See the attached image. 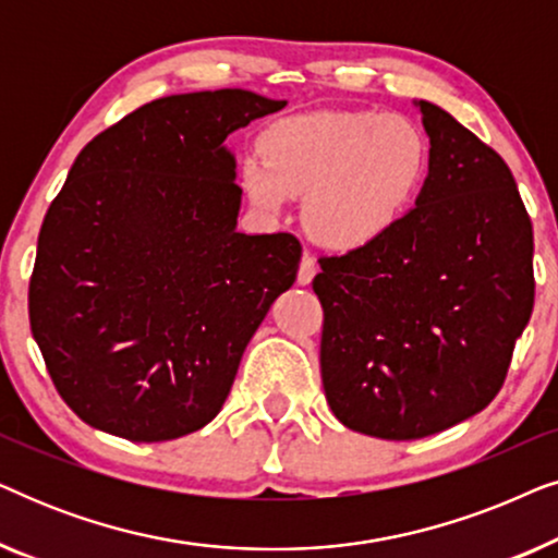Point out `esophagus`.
<instances>
[{"label":"esophagus","mask_w":558,"mask_h":558,"mask_svg":"<svg viewBox=\"0 0 558 558\" xmlns=\"http://www.w3.org/2000/svg\"><path fill=\"white\" fill-rule=\"evenodd\" d=\"M315 274H317V264H315V258H312L310 254H304L302 256V262H300V274H296V284L300 287H307L312 279H315Z\"/></svg>","instance_id":"obj_1"}]
</instances>
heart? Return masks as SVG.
Wrapping results in <instances>:
<instances>
[{
	"label": "heart",
	"instance_id": "1",
	"mask_svg": "<svg viewBox=\"0 0 558 558\" xmlns=\"http://www.w3.org/2000/svg\"><path fill=\"white\" fill-rule=\"evenodd\" d=\"M429 142L403 117L310 111L271 121L258 157L241 162V190L277 220L304 195V223L327 248L361 251L407 218L429 174Z\"/></svg>",
	"mask_w": 558,
	"mask_h": 558
}]
</instances>
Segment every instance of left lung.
<instances>
[{"label": "left lung", "mask_w": 558, "mask_h": 558, "mask_svg": "<svg viewBox=\"0 0 558 558\" xmlns=\"http://www.w3.org/2000/svg\"><path fill=\"white\" fill-rule=\"evenodd\" d=\"M429 174L368 248L319 258V371L348 429L409 441L475 416L500 391L533 312V228L498 151L429 101Z\"/></svg>", "instance_id": "8db88e82"}]
</instances>
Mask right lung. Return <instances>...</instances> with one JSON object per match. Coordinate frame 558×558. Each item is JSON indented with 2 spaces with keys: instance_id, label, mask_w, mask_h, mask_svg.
Wrapping results in <instances>:
<instances>
[{
  "instance_id": "right-lung-1",
  "label": "right lung",
  "mask_w": 558,
  "mask_h": 558,
  "mask_svg": "<svg viewBox=\"0 0 558 558\" xmlns=\"http://www.w3.org/2000/svg\"><path fill=\"white\" fill-rule=\"evenodd\" d=\"M284 106L243 88L165 96L75 157L37 239L29 327L88 426L167 441L223 409L302 256L289 233L235 231L226 140Z\"/></svg>"
}]
</instances>
